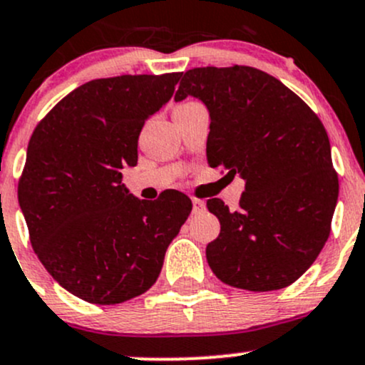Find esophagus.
<instances>
[{
  "label": "esophagus",
  "instance_id": "1",
  "mask_svg": "<svg viewBox=\"0 0 365 365\" xmlns=\"http://www.w3.org/2000/svg\"><path fill=\"white\" fill-rule=\"evenodd\" d=\"M191 202H193V214H202L205 210V202L203 200L193 198Z\"/></svg>",
  "mask_w": 365,
  "mask_h": 365
}]
</instances>
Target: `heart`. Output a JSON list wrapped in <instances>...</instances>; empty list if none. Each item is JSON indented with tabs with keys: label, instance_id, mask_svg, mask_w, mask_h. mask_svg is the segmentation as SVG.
Here are the masks:
<instances>
[{
	"label": "heart",
	"instance_id": "1",
	"mask_svg": "<svg viewBox=\"0 0 365 365\" xmlns=\"http://www.w3.org/2000/svg\"><path fill=\"white\" fill-rule=\"evenodd\" d=\"M190 104H195L193 101H187V103H182V104H179V106H190Z\"/></svg>",
	"mask_w": 365,
	"mask_h": 365
}]
</instances>
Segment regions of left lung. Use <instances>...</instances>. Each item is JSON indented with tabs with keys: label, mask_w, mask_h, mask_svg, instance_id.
Returning <instances> with one entry per match:
<instances>
[{
	"label": "left lung",
	"mask_w": 365,
	"mask_h": 365,
	"mask_svg": "<svg viewBox=\"0 0 365 365\" xmlns=\"http://www.w3.org/2000/svg\"><path fill=\"white\" fill-rule=\"evenodd\" d=\"M198 97L210 113L207 162L245 182L237 210L207 207L221 233L207 245L215 277L266 292L294 284L331 233L338 174L322 121L280 80L250 66L184 73L175 101Z\"/></svg>",
	"instance_id": "left-lung-1"
}]
</instances>
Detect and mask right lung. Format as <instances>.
I'll return each mask as SVG.
<instances>
[{
    "instance_id": "add662e5",
    "label": "right lung",
    "mask_w": 365,
    "mask_h": 365,
    "mask_svg": "<svg viewBox=\"0 0 365 365\" xmlns=\"http://www.w3.org/2000/svg\"><path fill=\"white\" fill-rule=\"evenodd\" d=\"M181 74L88 81L31 135L19 179L31 245L46 272L87 303L118 304L146 292L191 212V200L175 190L137 200L120 172L137 163L144 121L170 99Z\"/></svg>"
}]
</instances>
